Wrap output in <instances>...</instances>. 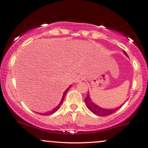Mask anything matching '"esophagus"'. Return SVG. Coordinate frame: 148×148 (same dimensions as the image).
Returning <instances> with one entry per match:
<instances>
[{
    "mask_svg": "<svg viewBox=\"0 0 148 148\" xmlns=\"http://www.w3.org/2000/svg\"><path fill=\"white\" fill-rule=\"evenodd\" d=\"M82 80H83V77L80 75H78L76 77V83H79V82H81Z\"/></svg>",
    "mask_w": 148,
    "mask_h": 148,
    "instance_id": "34e87169",
    "label": "esophagus"
}]
</instances>
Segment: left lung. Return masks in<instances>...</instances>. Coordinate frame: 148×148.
I'll return each instance as SVG.
<instances>
[{"mask_svg":"<svg viewBox=\"0 0 148 148\" xmlns=\"http://www.w3.org/2000/svg\"><path fill=\"white\" fill-rule=\"evenodd\" d=\"M123 52H124V55L126 56V57H128V55L126 54V52L124 51V50H123ZM85 103H86V105L88 107L90 111L92 112L93 113L96 114V115H98V116H102V117H104V116H108L109 115H111V114H113V113H115V111H117V110L119 109V108H120L122 105L118 106V107H116V108H102L101 107V106L97 105L96 104H95L94 102H93L92 100H91V99L90 98V96H89V93L88 92V94H87V98L85 99Z\"/></svg>","mask_w":148,"mask_h":148,"instance_id":"left-lung-1","label":"left lung"}]
</instances>
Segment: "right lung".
<instances>
[{"instance_id":"obj_1","label":"right lung","mask_w":148,"mask_h":148,"mask_svg":"<svg viewBox=\"0 0 148 148\" xmlns=\"http://www.w3.org/2000/svg\"><path fill=\"white\" fill-rule=\"evenodd\" d=\"M71 87V85H70L68 87V89H66V90L65 91V92L63 93V97H62V99H61V102H60V103H59V104H58V105L56 106V107H55L53 108V109L52 110H51V111H48V112H46V113H37V114H40V115H51V114H52V113H55L56 111H57L58 109H59V107H60L61 106V104L63 103V100H64V98H65V94H66L67 93V92H68V91L69 90V89H70V88Z\"/></svg>"}]
</instances>
